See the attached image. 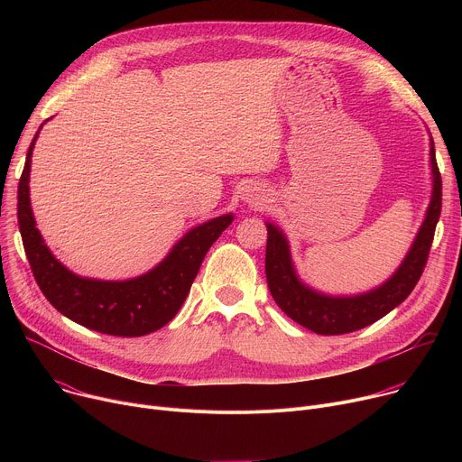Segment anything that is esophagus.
Masks as SVG:
<instances>
[{
	"label": "esophagus",
	"instance_id": "obj_1",
	"mask_svg": "<svg viewBox=\"0 0 462 462\" xmlns=\"http://www.w3.org/2000/svg\"><path fill=\"white\" fill-rule=\"evenodd\" d=\"M243 199L246 201V203H250V205H261V201H263V195L259 193V191H255V189H248L245 195H243Z\"/></svg>",
	"mask_w": 462,
	"mask_h": 462
}]
</instances>
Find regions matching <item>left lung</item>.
I'll list each match as a JSON object with an SVG mask.
<instances>
[{
  "mask_svg": "<svg viewBox=\"0 0 462 462\" xmlns=\"http://www.w3.org/2000/svg\"><path fill=\"white\" fill-rule=\"evenodd\" d=\"M430 155L433 170V195L426 219L401 269L382 287L367 294L355 298H331L307 289L294 274L287 239L276 226L267 225V283L274 301L291 319L316 335H346L374 323L411 294L428 263L442 207V179L435 159L433 141Z\"/></svg>",
  "mask_w": 462,
  "mask_h": 462,
  "instance_id": "left-lung-1",
  "label": "left lung"
}]
</instances>
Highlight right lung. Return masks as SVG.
Segmentation results:
<instances>
[{"instance_id":"right-lung-1","label":"right lung","mask_w":462,"mask_h":462,"mask_svg":"<svg viewBox=\"0 0 462 462\" xmlns=\"http://www.w3.org/2000/svg\"><path fill=\"white\" fill-rule=\"evenodd\" d=\"M38 137V134H36ZM18 184V225L32 276L49 303L69 319L111 337H144L164 327L184 303L208 248L232 223L216 217L189 230L159 267L127 282H98L75 276L45 246L29 201L31 155Z\"/></svg>"}]
</instances>
